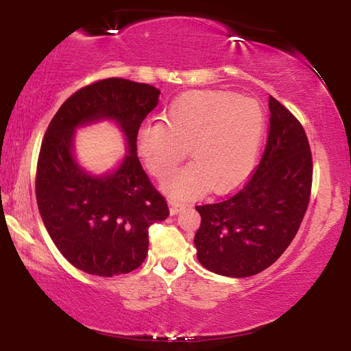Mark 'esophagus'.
<instances>
[{
	"label": "esophagus",
	"mask_w": 351,
	"mask_h": 351,
	"mask_svg": "<svg viewBox=\"0 0 351 351\" xmlns=\"http://www.w3.org/2000/svg\"><path fill=\"white\" fill-rule=\"evenodd\" d=\"M169 206H170V214L171 215H176L178 213H181L185 208V205L181 204V202H178V200H169Z\"/></svg>",
	"instance_id": "1"
}]
</instances>
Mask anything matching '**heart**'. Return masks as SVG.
Here are the masks:
<instances>
[{
    "instance_id": "heart-1",
    "label": "heart",
    "mask_w": 351,
    "mask_h": 351,
    "mask_svg": "<svg viewBox=\"0 0 351 351\" xmlns=\"http://www.w3.org/2000/svg\"><path fill=\"white\" fill-rule=\"evenodd\" d=\"M265 131L256 101L232 92H187L170 104L164 122H147L137 132L140 160L156 178L167 176L190 147L195 162L171 175L162 190L175 199L205 189L223 193L240 185L255 167Z\"/></svg>"
}]
</instances>
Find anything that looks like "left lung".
<instances>
[{
  "instance_id": "obj_1",
  "label": "left lung",
  "mask_w": 351,
  "mask_h": 351,
  "mask_svg": "<svg viewBox=\"0 0 351 351\" xmlns=\"http://www.w3.org/2000/svg\"><path fill=\"white\" fill-rule=\"evenodd\" d=\"M270 131L255 173L217 204L196 206L197 259L206 270L247 278L274 264L293 241L306 213L312 155L300 122L270 96Z\"/></svg>"
}]
</instances>
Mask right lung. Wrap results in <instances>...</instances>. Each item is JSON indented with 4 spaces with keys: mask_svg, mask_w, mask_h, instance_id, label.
<instances>
[{
    "mask_svg": "<svg viewBox=\"0 0 351 351\" xmlns=\"http://www.w3.org/2000/svg\"><path fill=\"white\" fill-rule=\"evenodd\" d=\"M160 90L123 78L98 81L63 102L42 141L36 199L51 240L69 263L111 278L136 270L149 247V226L169 217L167 202L138 161L141 122L158 106ZM113 121L125 138L118 166L92 174L75 155L77 129Z\"/></svg>",
    "mask_w": 351,
    "mask_h": 351,
    "instance_id": "1",
    "label": "right lung"
}]
</instances>
